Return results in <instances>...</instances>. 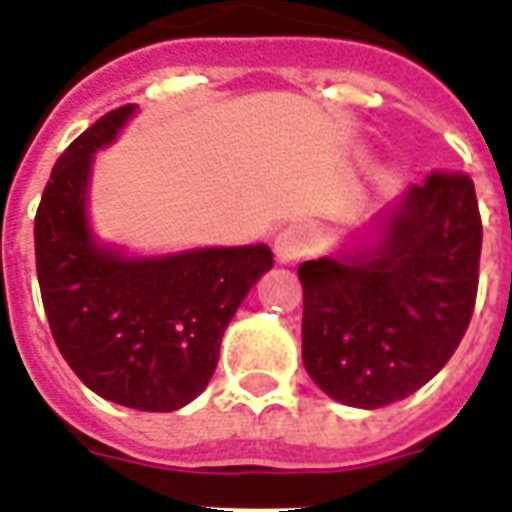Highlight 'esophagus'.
<instances>
[{
    "label": "esophagus",
    "mask_w": 512,
    "mask_h": 512,
    "mask_svg": "<svg viewBox=\"0 0 512 512\" xmlns=\"http://www.w3.org/2000/svg\"><path fill=\"white\" fill-rule=\"evenodd\" d=\"M310 244H313L310 230L302 227V224H291V227L277 232V238H274V257H277V263H282V266L285 263H296L310 249Z\"/></svg>",
    "instance_id": "1"
}]
</instances>
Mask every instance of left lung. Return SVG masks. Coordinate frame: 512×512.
Listing matches in <instances>:
<instances>
[{
	"label": "left lung",
	"instance_id": "8db88e82",
	"mask_svg": "<svg viewBox=\"0 0 512 512\" xmlns=\"http://www.w3.org/2000/svg\"><path fill=\"white\" fill-rule=\"evenodd\" d=\"M482 224L466 174H432L299 266L302 360L330 399L377 410L452 357L477 299Z\"/></svg>",
	"mask_w": 512,
	"mask_h": 512
}]
</instances>
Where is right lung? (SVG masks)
<instances>
[{
	"mask_svg": "<svg viewBox=\"0 0 512 512\" xmlns=\"http://www.w3.org/2000/svg\"><path fill=\"white\" fill-rule=\"evenodd\" d=\"M138 113H107L57 157L35 216V268L60 355L107 402L171 413L216 371L221 335L274 255L266 244L132 255L91 224L96 152Z\"/></svg>",
	"mask_w": 512,
	"mask_h": 512,
	"instance_id": "1",
	"label": "right lung"
}]
</instances>
